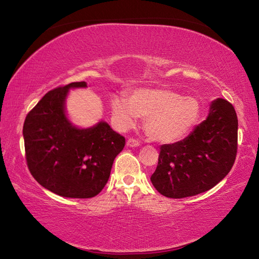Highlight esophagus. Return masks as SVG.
I'll return each mask as SVG.
<instances>
[{
	"mask_svg": "<svg viewBox=\"0 0 259 259\" xmlns=\"http://www.w3.org/2000/svg\"><path fill=\"white\" fill-rule=\"evenodd\" d=\"M126 146H128V147H137V146H139V142L135 138H129L128 142H126Z\"/></svg>",
	"mask_w": 259,
	"mask_h": 259,
	"instance_id": "34e87169",
	"label": "esophagus"
}]
</instances>
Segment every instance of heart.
Here are the masks:
<instances>
[{
	"instance_id": "1",
	"label": "heart",
	"mask_w": 259,
	"mask_h": 259,
	"mask_svg": "<svg viewBox=\"0 0 259 259\" xmlns=\"http://www.w3.org/2000/svg\"><path fill=\"white\" fill-rule=\"evenodd\" d=\"M114 120L121 128L134 125L136 116L145 119L144 129L152 140L170 144L183 139L194 126L200 115V104L192 97H182L164 88H140L126 100L114 98Z\"/></svg>"
}]
</instances>
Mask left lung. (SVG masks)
Returning <instances> with one entry per match:
<instances>
[{
    "instance_id": "1",
    "label": "left lung",
    "mask_w": 259,
    "mask_h": 259,
    "mask_svg": "<svg viewBox=\"0 0 259 259\" xmlns=\"http://www.w3.org/2000/svg\"><path fill=\"white\" fill-rule=\"evenodd\" d=\"M238 153V116L225 99L212 102L207 119L188 137L161 146L151 182L166 198L207 192L230 172Z\"/></svg>"
}]
</instances>
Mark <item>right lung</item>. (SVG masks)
<instances>
[{"label":"right lung","instance_id":"obj_1","mask_svg":"<svg viewBox=\"0 0 259 259\" xmlns=\"http://www.w3.org/2000/svg\"><path fill=\"white\" fill-rule=\"evenodd\" d=\"M80 87L87 83L73 82L46 94L26 116L23 135L26 162L35 181L60 196L89 199L106 185L125 138L106 122L89 129L71 124L65 97L69 88Z\"/></svg>","mask_w":259,"mask_h":259}]
</instances>
